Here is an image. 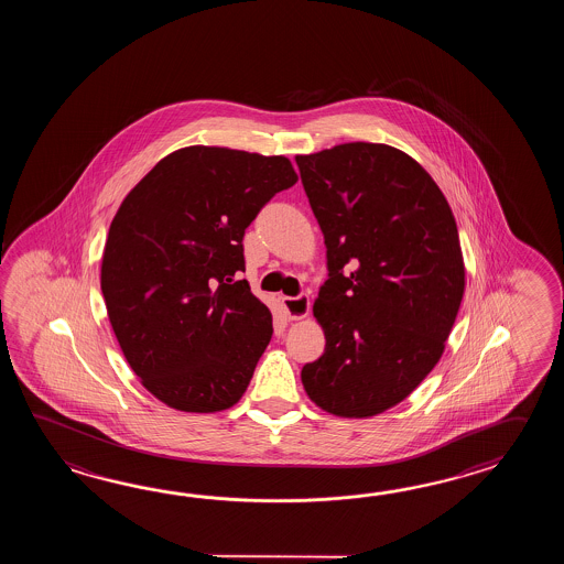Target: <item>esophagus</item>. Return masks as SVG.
Listing matches in <instances>:
<instances>
[{
    "label": "esophagus",
    "instance_id": "obj_1",
    "mask_svg": "<svg viewBox=\"0 0 564 564\" xmlns=\"http://www.w3.org/2000/svg\"><path fill=\"white\" fill-rule=\"evenodd\" d=\"M282 306L286 311L288 316L292 321H302L308 316L311 312V299L306 294H300V296H284L282 299Z\"/></svg>",
    "mask_w": 564,
    "mask_h": 564
}]
</instances>
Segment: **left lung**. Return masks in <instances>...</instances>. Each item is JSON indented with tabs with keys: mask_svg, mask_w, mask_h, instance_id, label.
Returning a JSON list of instances; mask_svg holds the SVG:
<instances>
[{
	"mask_svg": "<svg viewBox=\"0 0 564 564\" xmlns=\"http://www.w3.org/2000/svg\"><path fill=\"white\" fill-rule=\"evenodd\" d=\"M296 163L328 265L312 308L326 345L302 384L333 415L372 417L444 355L466 288L456 219L430 173L395 147L336 144Z\"/></svg>",
	"mask_w": 564,
	"mask_h": 564,
	"instance_id": "left-lung-1",
	"label": "left lung"
}]
</instances>
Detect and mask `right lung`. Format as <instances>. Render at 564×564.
Returning <instances> with one entry per match:
<instances>
[{
	"label": "right lung",
	"mask_w": 564,
	"mask_h": 564,
	"mask_svg": "<svg viewBox=\"0 0 564 564\" xmlns=\"http://www.w3.org/2000/svg\"><path fill=\"white\" fill-rule=\"evenodd\" d=\"M299 181L286 156L193 144L161 159L108 229L100 288L122 355L149 393L189 413L240 401L272 338L246 280L243 234Z\"/></svg>",
	"instance_id": "right-lung-1"
}]
</instances>
